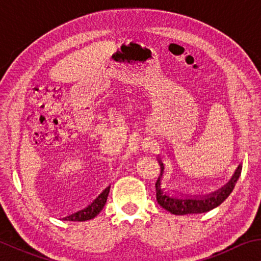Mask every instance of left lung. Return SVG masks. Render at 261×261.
<instances>
[{"label":"left lung","instance_id":"8db88e82","mask_svg":"<svg viewBox=\"0 0 261 261\" xmlns=\"http://www.w3.org/2000/svg\"><path fill=\"white\" fill-rule=\"evenodd\" d=\"M158 162L160 165L161 173L155 183L156 200L161 207L175 215L201 214L220 206L227 199L233 188H235L242 171V165H240L231 176V178L228 180V183L224 184L219 190H216V191L208 194H193V196L192 194L183 193L177 194V192L171 191L174 193H170L169 191H166L165 189L161 188L162 176L163 173H165V163H163L160 156H158Z\"/></svg>","mask_w":261,"mask_h":261}]
</instances>
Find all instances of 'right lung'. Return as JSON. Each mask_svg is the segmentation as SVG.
Here are the masks:
<instances>
[{
	"label": "right lung",
	"mask_w": 261,
	"mask_h": 261,
	"mask_svg": "<svg viewBox=\"0 0 261 261\" xmlns=\"http://www.w3.org/2000/svg\"><path fill=\"white\" fill-rule=\"evenodd\" d=\"M109 190H110V185L108 188H106L103 191L101 192L98 197H96V199H94L92 204H90L82 211H78L77 213H73L71 215L67 216V218H64L63 220H65V221H74V222L78 221V222H82V221H87V220L94 219L95 216L98 215L101 211H102L103 206L106 205V202H107Z\"/></svg>",
	"instance_id": "right-lung-1"
}]
</instances>
